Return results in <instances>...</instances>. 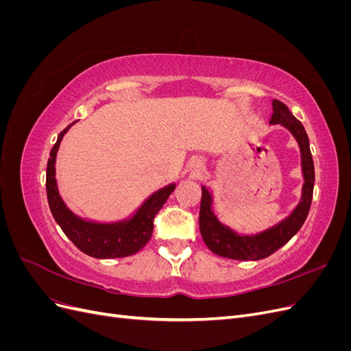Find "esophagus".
<instances>
[{"mask_svg":"<svg viewBox=\"0 0 351 351\" xmlns=\"http://www.w3.org/2000/svg\"><path fill=\"white\" fill-rule=\"evenodd\" d=\"M205 169V164L200 158H195L192 162H190V176L192 177H199Z\"/></svg>","mask_w":351,"mask_h":351,"instance_id":"obj_1","label":"esophagus"}]
</instances>
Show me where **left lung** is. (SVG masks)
<instances>
[{"label": "left lung", "instance_id": "1", "mask_svg": "<svg viewBox=\"0 0 351 351\" xmlns=\"http://www.w3.org/2000/svg\"><path fill=\"white\" fill-rule=\"evenodd\" d=\"M272 110L274 112L269 124H281L284 129L291 133L294 141L299 145L303 176L300 200L289 215L272 227L254 232V234H240L239 231L230 226L222 224L218 219L214 210V195L206 186H202L199 212L200 234L209 250L218 254V256L234 261H259L268 258L269 254L282 247L300 230L307 214H309L315 184V168L309 137H307L303 124L287 108V105L274 99Z\"/></svg>", "mask_w": 351, "mask_h": 351}]
</instances>
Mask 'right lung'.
Listing matches in <instances>:
<instances>
[{
	"label": "right lung",
	"instance_id": "obj_1",
	"mask_svg": "<svg viewBox=\"0 0 351 351\" xmlns=\"http://www.w3.org/2000/svg\"><path fill=\"white\" fill-rule=\"evenodd\" d=\"M74 123L58 134L57 142L49 152L47 165V196L51 214L74 246L89 256L97 259L130 256L149 241L154 231V218L168 196L174 192L176 182L155 190L142 202L139 208L121 219L97 221L74 214L62 200L56 178V162L60 145Z\"/></svg>",
	"mask_w": 351,
	"mask_h": 351
}]
</instances>
